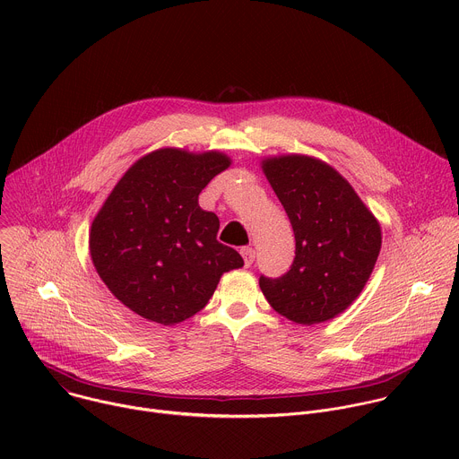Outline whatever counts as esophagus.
<instances>
[{
    "label": "esophagus",
    "instance_id": "1",
    "mask_svg": "<svg viewBox=\"0 0 459 459\" xmlns=\"http://www.w3.org/2000/svg\"><path fill=\"white\" fill-rule=\"evenodd\" d=\"M254 248L252 247H243L241 248V255H243V264L245 267H250L254 264Z\"/></svg>",
    "mask_w": 459,
    "mask_h": 459
}]
</instances>
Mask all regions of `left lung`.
<instances>
[{
	"label": "left lung",
	"instance_id": "8db88e82",
	"mask_svg": "<svg viewBox=\"0 0 459 459\" xmlns=\"http://www.w3.org/2000/svg\"><path fill=\"white\" fill-rule=\"evenodd\" d=\"M296 238L290 271L259 276L271 307L294 323L342 314L363 290L381 248V229L351 183L331 165L290 154L264 161Z\"/></svg>",
	"mask_w": 459,
	"mask_h": 459
}]
</instances>
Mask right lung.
I'll return each mask as SVG.
<instances>
[{
  "instance_id": "right-lung-1",
  "label": "right lung",
  "mask_w": 459,
  "mask_h": 459,
  "mask_svg": "<svg viewBox=\"0 0 459 459\" xmlns=\"http://www.w3.org/2000/svg\"><path fill=\"white\" fill-rule=\"evenodd\" d=\"M230 160L160 149L130 167L92 221V264L108 290L161 325L200 312L243 257L218 241L220 220L198 195Z\"/></svg>"
}]
</instances>
